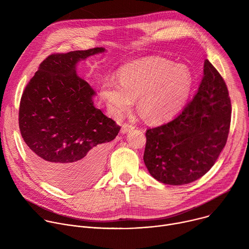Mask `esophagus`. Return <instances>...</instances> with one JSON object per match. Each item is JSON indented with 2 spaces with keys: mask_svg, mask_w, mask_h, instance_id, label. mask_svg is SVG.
<instances>
[{
  "mask_svg": "<svg viewBox=\"0 0 249 249\" xmlns=\"http://www.w3.org/2000/svg\"><path fill=\"white\" fill-rule=\"evenodd\" d=\"M134 128H135L134 125L129 124V123H124V124L122 125V127H121V133H123V134H124V133H127V132L133 130Z\"/></svg>",
  "mask_w": 249,
  "mask_h": 249,
  "instance_id": "esophagus-1",
  "label": "esophagus"
}]
</instances>
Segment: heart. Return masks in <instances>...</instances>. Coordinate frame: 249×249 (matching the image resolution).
Instances as JSON below:
<instances>
[{
  "mask_svg": "<svg viewBox=\"0 0 249 249\" xmlns=\"http://www.w3.org/2000/svg\"><path fill=\"white\" fill-rule=\"evenodd\" d=\"M117 80L100 88V96L114 117L128 111L138 97V108L147 120L158 123L178 112L190 94L193 79L182 65L160 57L138 60L122 67Z\"/></svg>",
  "mask_w": 249,
  "mask_h": 249,
  "instance_id": "heart-1",
  "label": "heart"
}]
</instances>
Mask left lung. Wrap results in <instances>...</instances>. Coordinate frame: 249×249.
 Returning <instances> with one entry per match:
<instances>
[{"instance_id": "obj_1", "label": "left lung", "mask_w": 249, "mask_h": 249, "mask_svg": "<svg viewBox=\"0 0 249 249\" xmlns=\"http://www.w3.org/2000/svg\"><path fill=\"white\" fill-rule=\"evenodd\" d=\"M231 116L227 85L208 60L197 93L173 120L148 129L145 164L158 181L188 184L206 174L226 146Z\"/></svg>"}]
</instances>
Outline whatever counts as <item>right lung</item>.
<instances>
[{"label": "right lung", "instance_id": "right-lung-1", "mask_svg": "<svg viewBox=\"0 0 249 249\" xmlns=\"http://www.w3.org/2000/svg\"><path fill=\"white\" fill-rule=\"evenodd\" d=\"M104 51L96 47L48 56L21 95L18 124L27 154L56 186L78 189L94 181L108 143L120 131L95 107V91L76 71L79 61Z\"/></svg>", "mask_w": 249, "mask_h": 249}]
</instances>
